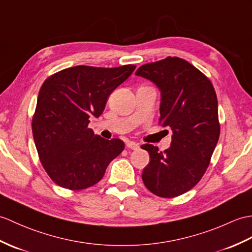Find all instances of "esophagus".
<instances>
[{
	"label": "esophagus",
	"mask_w": 252,
	"mask_h": 252,
	"mask_svg": "<svg viewBox=\"0 0 252 252\" xmlns=\"http://www.w3.org/2000/svg\"><path fill=\"white\" fill-rule=\"evenodd\" d=\"M126 147L128 149H133V150H137L139 148V145L135 142H127L126 143Z\"/></svg>",
	"instance_id": "esophagus-1"
}]
</instances>
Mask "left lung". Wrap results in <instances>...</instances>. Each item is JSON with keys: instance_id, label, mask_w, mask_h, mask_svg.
<instances>
[{"instance_id": "8db88e82", "label": "left lung", "mask_w": 252, "mask_h": 252, "mask_svg": "<svg viewBox=\"0 0 252 252\" xmlns=\"http://www.w3.org/2000/svg\"><path fill=\"white\" fill-rule=\"evenodd\" d=\"M135 74L160 89L159 125L173 132L171 147L163 153L154 145L142 146L150 156L142 175L144 185L160 197L184 194L205 174L219 139L214 86L195 66L177 57L144 64Z\"/></svg>"}]
</instances>
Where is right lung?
I'll return each mask as SVG.
<instances>
[{
  "instance_id": "right-lung-1",
  "label": "right lung",
  "mask_w": 252,
  "mask_h": 252,
  "mask_svg": "<svg viewBox=\"0 0 252 252\" xmlns=\"http://www.w3.org/2000/svg\"><path fill=\"white\" fill-rule=\"evenodd\" d=\"M135 65H78L49 76L40 87L32 119L39 160L62 188L83 190L97 184L108 164L125 148L121 139H105L88 127L98 118L108 96Z\"/></svg>"
}]
</instances>
